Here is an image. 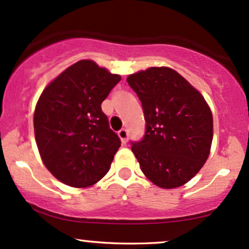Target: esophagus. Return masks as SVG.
Instances as JSON below:
<instances>
[{
    "label": "esophagus",
    "mask_w": 249,
    "mask_h": 249,
    "mask_svg": "<svg viewBox=\"0 0 249 249\" xmlns=\"http://www.w3.org/2000/svg\"><path fill=\"white\" fill-rule=\"evenodd\" d=\"M118 136H119V138L122 139V142L125 144V142H127V137H128L127 128H122V130H119L118 131Z\"/></svg>",
    "instance_id": "obj_1"
}]
</instances>
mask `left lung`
Here are the masks:
<instances>
[{
	"mask_svg": "<svg viewBox=\"0 0 249 249\" xmlns=\"http://www.w3.org/2000/svg\"><path fill=\"white\" fill-rule=\"evenodd\" d=\"M142 102L144 137L131 142L142 173L162 188L179 187L204 166L213 117L204 97L177 71L150 68L126 78Z\"/></svg>",
	"mask_w": 249,
	"mask_h": 249,
	"instance_id": "left-lung-1",
	"label": "left lung"
}]
</instances>
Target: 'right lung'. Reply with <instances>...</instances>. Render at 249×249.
Here are the masks:
<instances>
[{
	"label": "right lung",
	"mask_w": 249,
	"mask_h": 249,
	"mask_svg": "<svg viewBox=\"0 0 249 249\" xmlns=\"http://www.w3.org/2000/svg\"><path fill=\"white\" fill-rule=\"evenodd\" d=\"M121 81L83 59L63 71L37 102L34 128L45 167L72 187L96 184L110 170L121 139L102 103Z\"/></svg>",
	"instance_id": "obj_1"
}]
</instances>
